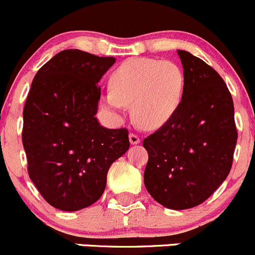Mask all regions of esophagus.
Instances as JSON below:
<instances>
[{"instance_id": "1", "label": "esophagus", "mask_w": 255, "mask_h": 255, "mask_svg": "<svg viewBox=\"0 0 255 255\" xmlns=\"http://www.w3.org/2000/svg\"><path fill=\"white\" fill-rule=\"evenodd\" d=\"M129 141H130V144H133V145H136V144L140 143V138H139V136L136 134H134V133H130V134H129Z\"/></svg>"}]
</instances>
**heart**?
Listing matches in <instances>:
<instances>
[{
    "instance_id": "b5f03b06",
    "label": "heart",
    "mask_w": 255,
    "mask_h": 255,
    "mask_svg": "<svg viewBox=\"0 0 255 255\" xmlns=\"http://www.w3.org/2000/svg\"><path fill=\"white\" fill-rule=\"evenodd\" d=\"M109 87L103 96L106 109L120 112L130 104L135 122L145 129H156L178 111L186 78L183 69L172 61L132 58L112 72Z\"/></svg>"
}]
</instances>
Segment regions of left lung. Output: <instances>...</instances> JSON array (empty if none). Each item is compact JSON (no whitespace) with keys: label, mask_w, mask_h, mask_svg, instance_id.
Returning <instances> with one entry per match:
<instances>
[{"label":"left lung","mask_w":255,"mask_h":255,"mask_svg":"<svg viewBox=\"0 0 255 255\" xmlns=\"http://www.w3.org/2000/svg\"><path fill=\"white\" fill-rule=\"evenodd\" d=\"M186 90L178 111L144 139L149 155L144 184L172 210L205 202L229 176L237 129L231 93L213 67L178 50Z\"/></svg>","instance_id":"obj_1"}]
</instances>
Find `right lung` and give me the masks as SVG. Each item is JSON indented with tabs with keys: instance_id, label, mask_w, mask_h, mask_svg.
<instances>
[{
	"instance_id": "1",
	"label": "right lung",
	"mask_w": 255,
	"mask_h": 255,
	"mask_svg": "<svg viewBox=\"0 0 255 255\" xmlns=\"http://www.w3.org/2000/svg\"><path fill=\"white\" fill-rule=\"evenodd\" d=\"M115 57L63 50L37 71L23 110L28 173L53 208L77 211L103 195L110 166L129 148L128 130L95 115L98 85Z\"/></svg>"
}]
</instances>
